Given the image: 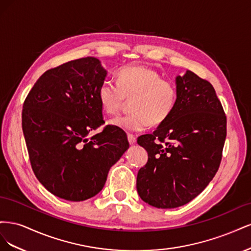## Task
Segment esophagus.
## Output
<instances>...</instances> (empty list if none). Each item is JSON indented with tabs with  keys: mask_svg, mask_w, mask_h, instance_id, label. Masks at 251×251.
Listing matches in <instances>:
<instances>
[{
	"mask_svg": "<svg viewBox=\"0 0 251 251\" xmlns=\"http://www.w3.org/2000/svg\"><path fill=\"white\" fill-rule=\"evenodd\" d=\"M127 140H128V142H130V144H134L136 142V137L130 134V135H127Z\"/></svg>",
	"mask_w": 251,
	"mask_h": 251,
	"instance_id": "obj_1",
	"label": "esophagus"
}]
</instances>
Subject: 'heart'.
<instances>
[{
    "label": "heart",
    "mask_w": 251,
    "mask_h": 251,
    "mask_svg": "<svg viewBox=\"0 0 251 251\" xmlns=\"http://www.w3.org/2000/svg\"><path fill=\"white\" fill-rule=\"evenodd\" d=\"M97 97L102 110L116 115L126 100H132L130 115L111 120V125L127 133L144 131L160 125L176 108L178 91L175 83L163 79L157 71L142 66L125 67L117 73V83L103 81Z\"/></svg>",
    "instance_id": "b5f03b06"
}]
</instances>
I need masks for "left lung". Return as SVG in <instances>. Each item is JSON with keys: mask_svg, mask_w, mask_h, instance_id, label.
<instances>
[{"mask_svg": "<svg viewBox=\"0 0 251 251\" xmlns=\"http://www.w3.org/2000/svg\"><path fill=\"white\" fill-rule=\"evenodd\" d=\"M176 87L172 115L137 139L149 159L136 187L157 208L182 206L202 193L219 169L226 138V116L211 83L187 70Z\"/></svg>", "mask_w": 251, "mask_h": 251, "instance_id": "left-lung-1", "label": "left lung"}]
</instances>
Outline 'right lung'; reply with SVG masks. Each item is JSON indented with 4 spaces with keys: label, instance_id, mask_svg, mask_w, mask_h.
Masks as SVG:
<instances>
[{
    "label": "right lung",
    "instance_id": "1",
    "mask_svg": "<svg viewBox=\"0 0 251 251\" xmlns=\"http://www.w3.org/2000/svg\"><path fill=\"white\" fill-rule=\"evenodd\" d=\"M107 76L100 59L83 57L45 72L27 95L22 127L33 173L51 194L83 201L100 193L111 166L128 149L126 133L100 126L97 92Z\"/></svg>",
    "mask_w": 251,
    "mask_h": 251
}]
</instances>
